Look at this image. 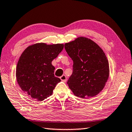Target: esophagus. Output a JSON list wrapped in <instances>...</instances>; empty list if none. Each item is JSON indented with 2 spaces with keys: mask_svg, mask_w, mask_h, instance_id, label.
Segmentation results:
<instances>
[{
  "mask_svg": "<svg viewBox=\"0 0 132 132\" xmlns=\"http://www.w3.org/2000/svg\"><path fill=\"white\" fill-rule=\"evenodd\" d=\"M60 79L63 82H66L67 78H66V77L65 75H62V76L60 77Z\"/></svg>",
  "mask_w": 132,
  "mask_h": 132,
  "instance_id": "1",
  "label": "esophagus"
}]
</instances>
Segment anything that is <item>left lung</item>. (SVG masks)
<instances>
[{
    "label": "left lung",
    "instance_id": "1",
    "mask_svg": "<svg viewBox=\"0 0 132 132\" xmlns=\"http://www.w3.org/2000/svg\"><path fill=\"white\" fill-rule=\"evenodd\" d=\"M73 61L72 74L67 83L75 96L91 97L102 91L107 82L109 68L107 58L97 44L80 37L64 44Z\"/></svg>",
    "mask_w": 132,
    "mask_h": 132
}]
</instances>
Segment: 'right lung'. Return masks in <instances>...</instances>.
I'll list each match as a JSON object with an SVG mask.
<instances>
[{"label":"right lung","mask_w":132,"mask_h":132,"mask_svg":"<svg viewBox=\"0 0 132 132\" xmlns=\"http://www.w3.org/2000/svg\"><path fill=\"white\" fill-rule=\"evenodd\" d=\"M63 44L37 43L25 49L17 64L16 77L22 90L32 99L43 101L53 94L60 78L54 76L52 61L57 57Z\"/></svg>","instance_id":"1"}]
</instances>
